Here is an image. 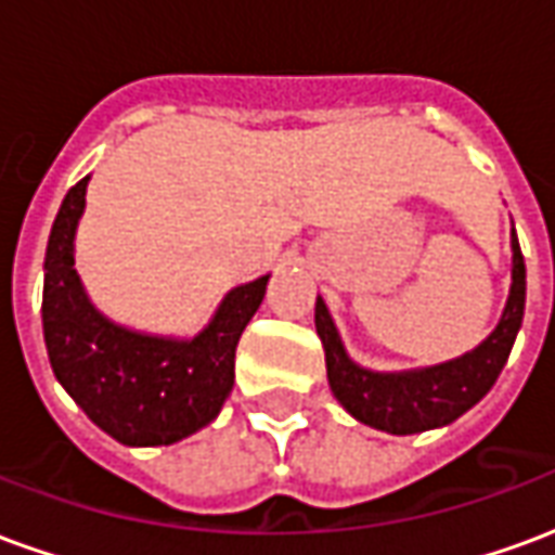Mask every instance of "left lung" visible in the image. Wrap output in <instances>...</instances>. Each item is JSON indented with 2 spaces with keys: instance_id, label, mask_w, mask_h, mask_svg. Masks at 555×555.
<instances>
[{
  "instance_id": "obj_1",
  "label": "left lung",
  "mask_w": 555,
  "mask_h": 555,
  "mask_svg": "<svg viewBox=\"0 0 555 555\" xmlns=\"http://www.w3.org/2000/svg\"><path fill=\"white\" fill-rule=\"evenodd\" d=\"M526 306V264L520 243L512 229V288L502 309L500 324L493 326L478 348L466 350L457 360L408 369V372H374L350 360L345 341L338 336L336 321L326 309L324 297L314 302V330L326 353V380L338 404L350 416L386 430V434H422L446 428L466 410L476 408L496 384L502 365L514 348L517 330L524 324Z\"/></svg>"
}]
</instances>
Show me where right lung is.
<instances>
[{
    "instance_id": "right-lung-1",
    "label": "right lung",
    "mask_w": 555,
    "mask_h": 555,
    "mask_svg": "<svg viewBox=\"0 0 555 555\" xmlns=\"http://www.w3.org/2000/svg\"><path fill=\"white\" fill-rule=\"evenodd\" d=\"M89 178L70 186L43 258V341L82 413L125 446H171L219 416L234 386V350L264 300L267 276L231 288L195 336H154L91 302L77 267V225Z\"/></svg>"
}]
</instances>
